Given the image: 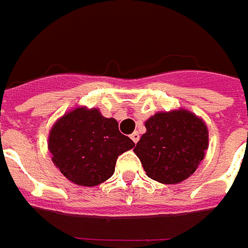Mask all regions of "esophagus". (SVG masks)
Listing matches in <instances>:
<instances>
[{"label":"esophagus","mask_w":248,"mask_h":248,"mask_svg":"<svg viewBox=\"0 0 248 248\" xmlns=\"http://www.w3.org/2000/svg\"><path fill=\"white\" fill-rule=\"evenodd\" d=\"M131 139H132L133 143H138L139 139H140V135H139V132H133L132 135H131Z\"/></svg>","instance_id":"obj_1"}]
</instances>
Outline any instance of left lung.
<instances>
[{"instance_id": "left-lung-1", "label": "left lung", "mask_w": 248, "mask_h": 248, "mask_svg": "<svg viewBox=\"0 0 248 248\" xmlns=\"http://www.w3.org/2000/svg\"><path fill=\"white\" fill-rule=\"evenodd\" d=\"M147 132L135 154L151 179L176 184L189 177L204 159L208 129L204 121L186 109L159 112L145 121Z\"/></svg>"}]
</instances>
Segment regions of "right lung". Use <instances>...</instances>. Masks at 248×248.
<instances>
[{
  "label": "right lung",
  "mask_w": 248,
  "mask_h": 248,
  "mask_svg": "<svg viewBox=\"0 0 248 248\" xmlns=\"http://www.w3.org/2000/svg\"><path fill=\"white\" fill-rule=\"evenodd\" d=\"M133 147L132 140L119 131L117 121L104 117L96 108H75L49 132L54 166L68 180L85 187L108 180L117 157Z\"/></svg>",
  "instance_id": "1"
}]
</instances>
